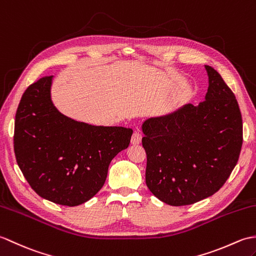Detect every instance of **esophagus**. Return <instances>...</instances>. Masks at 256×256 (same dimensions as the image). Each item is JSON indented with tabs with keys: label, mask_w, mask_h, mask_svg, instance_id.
I'll return each mask as SVG.
<instances>
[{
	"label": "esophagus",
	"mask_w": 256,
	"mask_h": 256,
	"mask_svg": "<svg viewBox=\"0 0 256 256\" xmlns=\"http://www.w3.org/2000/svg\"><path fill=\"white\" fill-rule=\"evenodd\" d=\"M141 142V134L139 132H134L132 137V144H139Z\"/></svg>",
	"instance_id": "1"
}]
</instances>
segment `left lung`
<instances>
[{"instance_id":"1","label":"left lung","mask_w":256,"mask_h":256,"mask_svg":"<svg viewBox=\"0 0 256 256\" xmlns=\"http://www.w3.org/2000/svg\"><path fill=\"white\" fill-rule=\"evenodd\" d=\"M205 69V100L150 117L141 126L146 186L171 206L212 196L239 160L243 141L239 104L219 73L209 66Z\"/></svg>"}]
</instances>
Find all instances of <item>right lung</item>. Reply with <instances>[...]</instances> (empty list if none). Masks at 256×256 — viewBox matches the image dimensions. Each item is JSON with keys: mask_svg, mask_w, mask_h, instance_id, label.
Masks as SVG:
<instances>
[{"mask_svg": "<svg viewBox=\"0 0 256 256\" xmlns=\"http://www.w3.org/2000/svg\"><path fill=\"white\" fill-rule=\"evenodd\" d=\"M54 76L25 90L15 116L14 151L26 180L54 204L78 206L103 187L108 166L127 149L132 128L94 126L64 115L51 98Z\"/></svg>", "mask_w": 256, "mask_h": 256, "instance_id": "obj_1", "label": "right lung"}]
</instances>
